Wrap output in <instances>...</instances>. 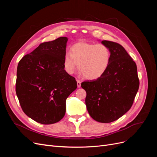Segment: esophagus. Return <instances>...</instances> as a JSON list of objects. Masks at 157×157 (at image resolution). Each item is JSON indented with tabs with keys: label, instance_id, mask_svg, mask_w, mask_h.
<instances>
[{
	"label": "esophagus",
	"instance_id": "obj_1",
	"mask_svg": "<svg viewBox=\"0 0 157 157\" xmlns=\"http://www.w3.org/2000/svg\"><path fill=\"white\" fill-rule=\"evenodd\" d=\"M77 86H78V88H80V86H81V82H80L79 80H77Z\"/></svg>",
	"mask_w": 157,
	"mask_h": 157
}]
</instances>
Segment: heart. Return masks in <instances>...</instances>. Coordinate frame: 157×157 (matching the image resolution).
<instances>
[{
	"mask_svg": "<svg viewBox=\"0 0 157 157\" xmlns=\"http://www.w3.org/2000/svg\"><path fill=\"white\" fill-rule=\"evenodd\" d=\"M111 57V50L105 44L78 42L72 46L71 52L65 54L63 67L66 73L71 75L78 63V69L85 78L97 79L106 72Z\"/></svg>",
	"mask_w": 157,
	"mask_h": 157,
	"instance_id": "b5f03b06",
	"label": "heart"
}]
</instances>
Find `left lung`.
<instances>
[{
    "label": "left lung",
    "instance_id": "left-lung-1",
    "mask_svg": "<svg viewBox=\"0 0 157 157\" xmlns=\"http://www.w3.org/2000/svg\"><path fill=\"white\" fill-rule=\"evenodd\" d=\"M111 50V61L106 72L92 81L83 82L88 113L99 122L109 123L118 119L130 110L140 81L136 63L121 44L103 40Z\"/></svg>",
    "mask_w": 157,
    "mask_h": 157
}]
</instances>
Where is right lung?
<instances>
[{
  "label": "right lung",
  "mask_w": 157,
  "mask_h": 157,
  "mask_svg": "<svg viewBox=\"0 0 157 157\" xmlns=\"http://www.w3.org/2000/svg\"><path fill=\"white\" fill-rule=\"evenodd\" d=\"M67 40L59 37L41 43L17 65L16 92L22 110L42 124L62 119L66 99L77 88L75 78L63 67Z\"/></svg>",
  "instance_id": "add662e5"
}]
</instances>
